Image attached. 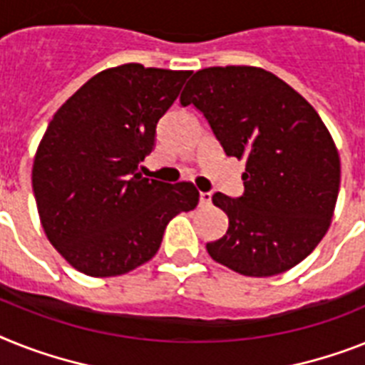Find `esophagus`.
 <instances>
[{
    "label": "esophagus",
    "instance_id": "34e87169",
    "mask_svg": "<svg viewBox=\"0 0 365 365\" xmlns=\"http://www.w3.org/2000/svg\"><path fill=\"white\" fill-rule=\"evenodd\" d=\"M212 201V194L210 192H200V205L201 207H209Z\"/></svg>",
    "mask_w": 365,
    "mask_h": 365
}]
</instances>
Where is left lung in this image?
I'll return each mask as SVG.
<instances>
[{"instance_id": "8db88e82", "label": "left lung", "mask_w": 365, "mask_h": 365, "mask_svg": "<svg viewBox=\"0 0 365 365\" xmlns=\"http://www.w3.org/2000/svg\"><path fill=\"white\" fill-rule=\"evenodd\" d=\"M188 83L180 104H194L225 155L246 162L244 194L212 195L230 227L207 252L254 278L293 269L330 227L341 177L332 135L302 95L264 68L209 67Z\"/></svg>"}]
</instances>
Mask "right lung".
<instances>
[{"mask_svg":"<svg viewBox=\"0 0 365 365\" xmlns=\"http://www.w3.org/2000/svg\"><path fill=\"white\" fill-rule=\"evenodd\" d=\"M188 71L126 63L86 81L56 111L33 160V194L53 248L93 278L121 276L160 248L165 225L195 209L192 182L141 177L156 123Z\"/></svg>","mask_w":365,"mask_h":365,"instance_id":"1","label":"right lung"}]
</instances>
